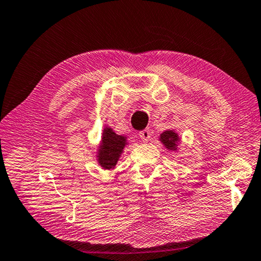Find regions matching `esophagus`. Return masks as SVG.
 Returning <instances> with one entry per match:
<instances>
[{"mask_svg":"<svg viewBox=\"0 0 261 261\" xmlns=\"http://www.w3.org/2000/svg\"><path fill=\"white\" fill-rule=\"evenodd\" d=\"M139 138L143 141H148L151 138V131L149 130H143L139 132Z\"/></svg>","mask_w":261,"mask_h":261,"instance_id":"34e87169","label":"esophagus"}]
</instances>
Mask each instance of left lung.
<instances>
[{"instance_id": "obj_1", "label": "left lung", "mask_w": 261, "mask_h": 261, "mask_svg": "<svg viewBox=\"0 0 261 261\" xmlns=\"http://www.w3.org/2000/svg\"><path fill=\"white\" fill-rule=\"evenodd\" d=\"M178 135L176 134V132L171 131V130H168L162 132L161 136H160V141L161 143L165 145V146L168 149H171V151H175V149H177V143H178Z\"/></svg>"}]
</instances>
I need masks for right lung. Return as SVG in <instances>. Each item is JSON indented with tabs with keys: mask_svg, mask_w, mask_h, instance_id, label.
<instances>
[{
	"mask_svg": "<svg viewBox=\"0 0 261 261\" xmlns=\"http://www.w3.org/2000/svg\"><path fill=\"white\" fill-rule=\"evenodd\" d=\"M125 144V137L118 136L110 127H106L98 154L100 166L105 169H112L116 166V162L118 161V158L121 156Z\"/></svg>",
	"mask_w": 261,
	"mask_h": 261,
	"instance_id": "add662e5",
	"label": "right lung"
}]
</instances>
